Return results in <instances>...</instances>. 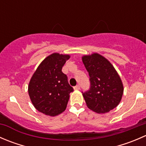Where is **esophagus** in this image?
Masks as SVG:
<instances>
[{"instance_id":"34e87169","label":"esophagus","mask_w":146,"mask_h":146,"mask_svg":"<svg viewBox=\"0 0 146 146\" xmlns=\"http://www.w3.org/2000/svg\"><path fill=\"white\" fill-rule=\"evenodd\" d=\"M73 88H74V90H80V85H76V86L73 87Z\"/></svg>"}]
</instances>
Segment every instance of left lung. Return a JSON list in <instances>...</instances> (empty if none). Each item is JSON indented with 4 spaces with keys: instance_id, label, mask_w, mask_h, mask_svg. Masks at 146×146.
<instances>
[{
    "instance_id": "1",
    "label": "left lung",
    "mask_w": 146,
    "mask_h": 146,
    "mask_svg": "<svg viewBox=\"0 0 146 146\" xmlns=\"http://www.w3.org/2000/svg\"><path fill=\"white\" fill-rule=\"evenodd\" d=\"M82 62L89 73L90 86L82 92L88 108L99 114L109 112L120 102L123 87L111 63L102 56H84Z\"/></svg>"
}]
</instances>
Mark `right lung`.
<instances>
[{
    "mask_svg": "<svg viewBox=\"0 0 146 146\" xmlns=\"http://www.w3.org/2000/svg\"><path fill=\"white\" fill-rule=\"evenodd\" d=\"M69 55L52 54L45 58L32 76L28 92L35 108L46 115L54 117L66 110L73 88L62 68Z\"/></svg>",
    "mask_w": 146,
    "mask_h": 146,
    "instance_id": "1",
    "label": "right lung"
}]
</instances>
